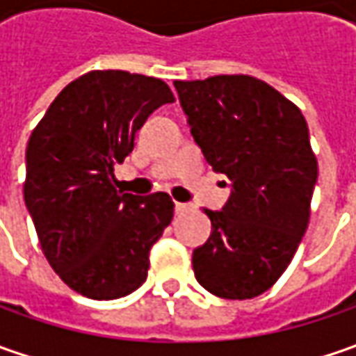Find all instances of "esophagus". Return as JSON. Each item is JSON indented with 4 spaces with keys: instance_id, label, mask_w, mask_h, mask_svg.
Here are the masks:
<instances>
[{
    "instance_id": "1",
    "label": "esophagus",
    "mask_w": 356,
    "mask_h": 356,
    "mask_svg": "<svg viewBox=\"0 0 356 356\" xmlns=\"http://www.w3.org/2000/svg\"><path fill=\"white\" fill-rule=\"evenodd\" d=\"M190 210L188 204H182V202H176V213H186Z\"/></svg>"
}]
</instances>
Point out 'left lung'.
<instances>
[{"label":"left lung","mask_w":356,"mask_h":356,"mask_svg":"<svg viewBox=\"0 0 356 356\" xmlns=\"http://www.w3.org/2000/svg\"><path fill=\"white\" fill-rule=\"evenodd\" d=\"M174 87L204 158L232 180L222 212L204 210L212 234L192 255L196 280L222 299L257 297L283 275L309 226L319 168L307 120L255 76Z\"/></svg>","instance_id":"8db88e82"}]
</instances>
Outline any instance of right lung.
<instances>
[{
  "instance_id": "add662e5",
  "label": "right lung",
  "mask_w": 356,
  "mask_h": 356,
  "mask_svg": "<svg viewBox=\"0 0 356 356\" xmlns=\"http://www.w3.org/2000/svg\"><path fill=\"white\" fill-rule=\"evenodd\" d=\"M170 87L129 71H90L69 83L35 127L25 152V206L49 266L73 291L108 301L136 291L150 248L174 218L166 192L122 194L115 166Z\"/></svg>"
}]
</instances>
